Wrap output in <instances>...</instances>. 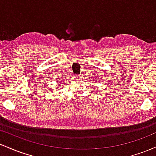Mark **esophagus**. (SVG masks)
Listing matches in <instances>:
<instances>
[{"label": "esophagus", "mask_w": 156, "mask_h": 156, "mask_svg": "<svg viewBox=\"0 0 156 156\" xmlns=\"http://www.w3.org/2000/svg\"><path fill=\"white\" fill-rule=\"evenodd\" d=\"M80 75H74V78H75V79H76V80H78L80 78Z\"/></svg>", "instance_id": "esophagus-1"}]
</instances>
